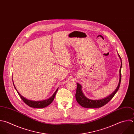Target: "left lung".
Wrapping results in <instances>:
<instances>
[{"label":"left lung","instance_id":"1","mask_svg":"<svg viewBox=\"0 0 134 134\" xmlns=\"http://www.w3.org/2000/svg\"><path fill=\"white\" fill-rule=\"evenodd\" d=\"M118 54V57L120 59L121 61V65L119 69V81L118 84V86L116 90L114 91V92H113L110 95L107 96V97H105L103 99H98V100H92L88 98H87L83 93L82 91V86L77 83V88H76V91L75 94V98L77 102V103L82 107L85 108H99L105 105H106L108 102H109L111 99L114 97V96L115 95L117 91L118 90L120 82H121V69L122 66V63H121V59L120 57V55Z\"/></svg>","mask_w":134,"mask_h":134}]
</instances>
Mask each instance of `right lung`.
Segmentation results:
<instances>
[{"instance_id": "obj_1", "label": "right lung", "mask_w": 134, "mask_h": 134, "mask_svg": "<svg viewBox=\"0 0 134 134\" xmlns=\"http://www.w3.org/2000/svg\"><path fill=\"white\" fill-rule=\"evenodd\" d=\"M14 87L15 88V89L16 90L17 93H18L19 96L21 97V98L23 99V100L29 106L31 107H34V108H44L46 107L47 106H48V105H49L54 100V98L55 97V96L56 95V93L58 91V88L56 90V91L54 92V93L52 95V96L50 97L49 98L47 99H45V100H39V101H34V100H29L28 99L26 98H25L24 96H23L17 90L14 83H13Z\"/></svg>"}]
</instances>
